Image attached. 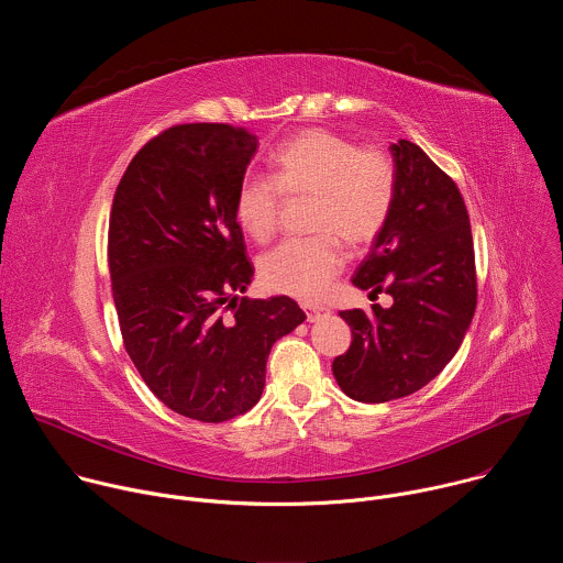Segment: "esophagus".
I'll return each instance as SVG.
<instances>
[{"instance_id": "34e87169", "label": "esophagus", "mask_w": 563, "mask_h": 563, "mask_svg": "<svg viewBox=\"0 0 563 563\" xmlns=\"http://www.w3.org/2000/svg\"><path fill=\"white\" fill-rule=\"evenodd\" d=\"M302 309H305V313H307V320H309V323H316V320L325 318V316L330 313V309H328V307H323V305H302Z\"/></svg>"}]
</instances>
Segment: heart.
Returning a JSON list of instances; mask_svg holds the SVG:
<instances>
[{
    "label": "heart",
    "mask_w": 563,
    "mask_h": 563,
    "mask_svg": "<svg viewBox=\"0 0 563 563\" xmlns=\"http://www.w3.org/2000/svg\"><path fill=\"white\" fill-rule=\"evenodd\" d=\"M274 178L250 174L240 180L233 216L256 243L278 231L285 196H311V238L287 240L261 261L267 289L300 300H318L343 272L350 247L369 245L383 231L396 198V169L378 146H358L332 129H305L272 155Z\"/></svg>",
    "instance_id": "heart-1"
}]
</instances>
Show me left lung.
<instances>
[{
    "label": "left lung",
    "instance_id": "left-lung-1",
    "mask_svg": "<svg viewBox=\"0 0 563 563\" xmlns=\"http://www.w3.org/2000/svg\"><path fill=\"white\" fill-rule=\"evenodd\" d=\"M389 151L394 207L352 283L394 302L341 311L352 345L332 363L341 389L361 404L428 385L456 354L476 309L472 231L459 187L419 144L398 140Z\"/></svg>",
    "mask_w": 563,
    "mask_h": 563
}]
</instances>
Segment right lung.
<instances>
[{
    "label": "right lung",
    "mask_w": 563,
    "mask_h": 563,
    "mask_svg": "<svg viewBox=\"0 0 563 563\" xmlns=\"http://www.w3.org/2000/svg\"><path fill=\"white\" fill-rule=\"evenodd\" d=\"M258 137L231 124H178L131 159L109 220L120 332L163 404L202 423L252 410L272 345L305 311L289 296L238 298L254 276L233 198Z\"/></svg>",
    "instance_id": "add662e5"
}]
</instances>
